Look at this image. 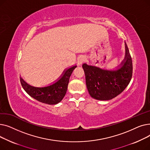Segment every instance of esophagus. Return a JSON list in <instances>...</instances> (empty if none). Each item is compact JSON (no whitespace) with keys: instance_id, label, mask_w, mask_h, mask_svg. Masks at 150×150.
<instances>
[{"instance_id":"34e87169","label":"esophagus","mask_w":150,"mask_h":150,"mask_svg":"<svg viewBox=\"0 0 150 150\" xmlns=\"http://www.w3.org/2000/svg\"><path fill=\"white\" fill-rule=\"evenodd\" d=\"M83 60H79V61H78V63H79V64H81L82 63H83Z\"/></svg>"}]
</instances>
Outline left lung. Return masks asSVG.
I'll list each match as a JSON object with an SVG mask.
<instances>
[{"label":"left lung","mask_w":150,"mask_h":150,"mask_svg":"<svg viewBox=\"0 0 150 150\" xmlns=\"http://www.w3.org/2000/svg\"><path fill=\"white\" fill-rule=\"evenodd\" d=\"M125 48L122 66L117 70H103L86 64L83 65L86 86L92 98L99 100H111L119 96L129 84L132 75V62L126 44Z\"/></svg>","instance_id":"left-lung-1"}]
</instances>
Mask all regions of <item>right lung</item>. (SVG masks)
Here are the masks:
<instances>
[{
    "mask_svg": "<svg viewBox=\"0 0 150 150\" xmlns=\"http://www.w3.org/2000/svg\"><path fill=\"white\" fill-rule=\"evenodd\" d=\"M76 66L66 70L64 75L55 83L44 88H35L28 84L20 78L23 89L35 100L48 105H55L60 102L66 95L70 76Z\"/></svg>",
    "mask_w": 150,
    "mask_h": 150,
    "instance_id": "add662e5",
    "label": "right lung"
}]
</instances>
